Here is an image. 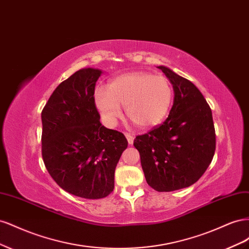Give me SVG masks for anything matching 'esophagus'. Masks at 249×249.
<instances>
[{"label": "esophagus", "instance_id": "obj_1", "mask_svg": "<svg viewBox=\"0 0 249 249\" xmlns=\"http://www.w3.org/2000/svg\"><path fill=\"white\" fill-rule=\"evenodd\" d=\"M124 135H125V137L127 139V142H129V144H133V143H134V136H133V135L130 134V133H124Z\"/></svg>", "mask_w": 249, "mask_h": 249}]
</instances>
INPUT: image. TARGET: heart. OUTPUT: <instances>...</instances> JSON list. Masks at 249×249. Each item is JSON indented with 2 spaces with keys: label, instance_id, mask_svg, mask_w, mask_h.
<instances>
[{
  "label": "heart",
  "instance_id": "heart-1",
  "mask_svg": "<svg viewBox=\"0 0 249 249\" xmlns=\"http://www.w3.org/2000/svg\"><path fill=\"white\" fill-rule=\"evenodd\" d=\"M94 104L108 125H115L126 115L138 126L150 127L167 115L173 100V89L167 78L145 71H134L113 78L107 87L94 91Z\"/></svg>",
  "mask_w": 249,
  "mask_h": 249
}]
</instances>
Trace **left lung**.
Instances as JSON below:
<instances>
[{"label":"left lung","mask_w":249,"mask_h":249,"mask_svg":"<svg viewBox=\"0 0 249 249\" xmlns=\"http://www.w3.org/2000/svg\"><path fill=\"white\" fill-rule=\"evenodd\" d=\"M173 88V105L165 122L134 140L147 184L159 192L196 183L215 153L212 111L192 82L158 66Z\"/></svg>","instance_id":"left-lung-1"}]
</instances>
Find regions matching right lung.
<instances>
[{
    "label": "right lung",
    "mask_w": 249,
    "mask_h": 249,
    "mask_svg": "<svg viewBox=\"0 0 249 249\" xmlns=\"http://www.w3.org/2000/svg\"><path fill=\"white\" fill-rule=\"evenodd\" d=\"M103 73L82 69L54 90L41 112L42 158L55 182L76 196L97 199L114 189L116 165L127 141L102 125L94 104Z\"/></svg>",
    "instance_id": "right-lung-1"
}]
</instances>
